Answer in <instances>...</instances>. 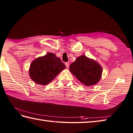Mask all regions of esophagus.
Returning <instances> with one entry per match:
<instances>
[{
  "mask_svg": "<svg viewBox=\"0 0 133 133\" xmlns=\"http://www.w3.org/2000/svg\"><path fill=\"white\" fill-rule=\"evenodd\" d=\"M65 65H66V66L67 68L68 69L69 67V63H67V62H66V63H65Z\"/></svg>",
  "mask_w": 133,
  "mask_h": 133,
  "instance_id": "34e87169",
  "label": "esophagus"
}]
</instances>
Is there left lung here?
I'll use <instances>...</instances> for the list:
<instances>
[{
	"instance_id": "obj_1",
	"label": "left lung",
	"mask_w": 133,
	"mask_h": 133,
	"mask_svg": "<svg viewBox=\"0 0 133 133\" xmlns=\"http://www.w3.org/2000/svg\"><path fill=\"white\" fill-rule=\"evenodd\" d=\"M70 71L81 82L87 86L95 85L99 81L102 74L100 65L87 56L78 57L70 65Z\"/></svg>"
}]
</instances>
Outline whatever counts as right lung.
Here are the masks:
<instances>
[{
    "label": "right lung",
    "instance_id": "right-lung-1",
    "mask_svg": "<svg viewBox=\"0 0 133 133\" xmlns=\"http://www.w3.org/2000/svg\"><path fill=\"white\" fill-rule=\"evenodd\" d=\"M65 68L66 66L61 59L53 53H48L33 61L30 66L29 75L36 84L45 85Z\"/></svg>",
    "mask_w": 133,
    "mask_h": 133
}]
</instances>
